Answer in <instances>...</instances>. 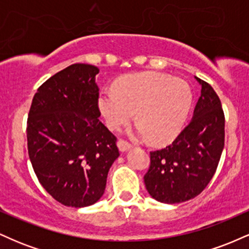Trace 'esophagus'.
<instances>
[{"mask_svg":"<svg viewBox=\"0 0 249 249\" xmlns=\"http://www.w3.org/2000/svg\"><path fill=\"white\" fill-rule=\"evenodd\" d=\"M117 146H118L119 151H122V152H126V151L131 150V148H132V145L128 144L127 142L122 141V139H119V141L117 142Z\"/></svg>","mask_w":249,"mask_h":249,"instance_id":"34e87169","label":"esophagus"}]
</instances>
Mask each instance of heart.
Returning a JSON list of instances; mask_svg holds the SVG:
<instances>
[{
  "instance_id": "b5f03b06",
  "label": "heart",
  "mask_w": 249,
  "mask_h": 249,
  "mask_svg": "<svg viewBox=\"0 0 249 249\" xmlns=\"http://www.w3.org/2000/svg\"><path fill=\"white\" fill-rule=\"evenodd\" d=\"M192 98L191 87L184 79L146 71L123 77L117 81L116 90L102 91L98 107L111 130H118L136 112L139 125L131 136L162 145L181 132Z\"/></svg>"
}]
</instances>
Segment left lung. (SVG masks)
Segmentation results:
<instances>
[{
	"mask_svg": "<svg viewBox=\"0 0 249 249\" xmlns=\"http://www.w3.org/2000/svg\"><path fill=\"white\" fill-rule=\"evenodd\" d=\"M193 117L172 144L151 152L144 176L148 194L164 204H180L199 196L213 178L225 144V116L218 95L206 82Z\"/></svg>",
	"mask_w": 249,
	"mask_h": 249,
	"instance_id": "8db88e82",
	"label": "left lung"
}]
</instances>
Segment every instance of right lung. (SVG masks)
<instances>
[{"label": "right lung", "mask_w": 249, "mask_h": 249, "mask_svg": "<svg viewBox=\"0 0 249 249\" xmlns=\"http://www.w3.org/2000/svg\"><path fill=\"white\" fill-rule=\"evenodd\" d=\"M95 65L77 63L38 88L27 124L28 152L37 178L57 201L87 207L104 194L119 157L117 138L99 121Z\"/></svg>", "instance_id": "1"}]
</instances>
